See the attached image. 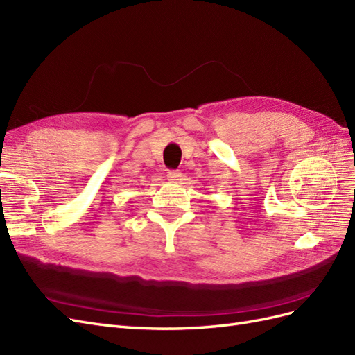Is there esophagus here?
<instances>
[{"mask_svg":"<svg viewBox=\"0 0 355 355\" xmlns=\"http://www.w3.org/2000/svg\"><path fill=\"white\" fill-rule=\"evenodd\" d=\"M182 178V173H180V171H168V173H167V179L168 180H179Z\"/></svg>","mask_w":355,"mask_h":355,"instance_id":"1","label":"esophagus"}]
</instances>
